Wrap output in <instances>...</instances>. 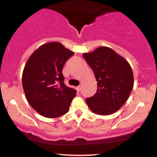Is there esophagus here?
Returning <instances> with one entry per match:
<instances>
[{"instance_id": "34e87169", "label": "esophagus", "mask_w": 157, "mask_h": 157, "mask_svg": "<svg viewBox=\"0 0 157 157\" xmlns=\"http://www.w3.org/2000/svg\"><path fill=\"white\" fill-rule=\"evenodd\" d=\"M76 89H77V91H78V92H80V91H81V86H77V87L76 88Z\"/></svg>"}]
</instances>
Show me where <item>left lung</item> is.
<instances>
[{
  "label": "left lung",
  "instance_id": "8db88e82",
  "mask_svg": "<svg viewBox=\"0 0 157 157\" xmlns=\"http://www.w3.org/2000/svg\"><path fill=\"white\" fill-rule=\"evenodd\" d=\"M82 56L97 81L96 94L86 100L89 108L100 115L117 111L127 101L134 87L130 64L112 48L105 46L83 53Z\"/></svg>",
  "mask_w": 157,
  "mask_h": 157
}]
</instances>
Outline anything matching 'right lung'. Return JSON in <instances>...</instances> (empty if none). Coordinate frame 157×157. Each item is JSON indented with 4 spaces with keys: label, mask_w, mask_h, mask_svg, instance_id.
<instances>
[{
    "label": "right lung",
    "mask_w": 157,
    "mask_h": 157,
    "mask_svg": "<svg viewBox=\"0 0 157 157\" xmlns=\"http://www.w3.org/2000/svg\"><path fill=\"white\" fill-rule=\"evenodd\" d=\"M74 52L58 42L46 44L27 60L22 85L26 100L45 117L56 118L68 111L76 90L64 83L62 70Z\"/></svg>",
    "instance_id": "right-lung-1"
}]
</instances>
